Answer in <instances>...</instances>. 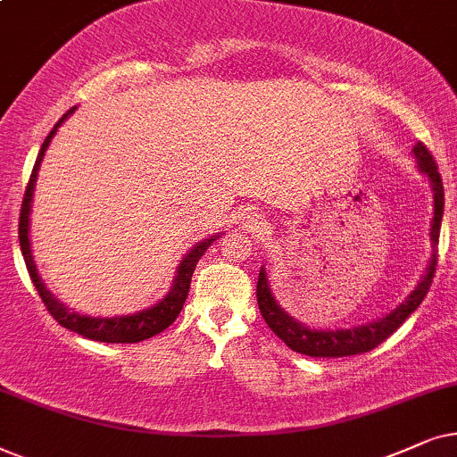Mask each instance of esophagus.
<instances>
[{
	"label": "esophagus",
	"mask_w": 457,
	"mask_h": 457,
	"mask_svg": "<svg viewBox=\"0 0 457 457\" xmlns=\"http://www.w3.org/2000/svg\"><path fill=\"white\" fill-rule=\"evenodd\" d=\"M261 223H263V221H261V219H259L257 215H253V217L248 215V217H246V228H248V229H259Z\"/></svg>",
	"instance_id": "1"
}]
</instances>
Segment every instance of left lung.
I'll return each instance as SVG.
<instances>
[{"label":"left lung","instance_id":"left-lung-1","mask_svg":"<svg viewBox=\"0 0 457 457\" xmlns=\"http://www.w3.org/2000/svg\"><path fill=\"white\" fill-rule=\"evenodd\" d=\"M413 154L418 158V165L422 169V173H427L435 187V219H433V242L435 246L439 245V234H441V219H443V204H445V190H443V179L436 167L433 154L422 142L413 145ZM436 270V253L430 261L427 276L422 278V282L418 284V288L407 296L405 303L401 307L395 309L393 313H388L386 318L376 320L372 324L351 328V330H337V332H324V330H309V328L296 324L295 320L288 318L276 301H273L270 284H267L265 270L261 267L259 282H257V303L261 309V315L267 321V326L276 332V337L284 340L292 351L303 353L309 357H346V355H360V353L372 351L374 346H378L382 340H386L410 315L420 307V303L424 301L427 292L433 284Z\"/></svg>","mask_w":457,"mask_h":457}]
</instances>
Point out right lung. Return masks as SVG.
<instances>
[{
	"instance_id": "add662e5",
	"label": "right lung",
	"mask_w": 457,
	"mask_h": 457,
	"mask_svg": "<svg viewBox=\"0 0 457 457\" xmlns=\"http://www.w3.org/2000/svg\"><path fill=\"white\" fill-rule=\"evenodd\" d=\"M72 112H75V108L66 111L62 114V119L54 125V129L47 133L46 142L39 150L37 161H35L33 171H30L27 190H24L21 219H18V238H21V251H22L24 263H27L30 282H33L35 288H37L46 309L50 312L52 318L56 320L60 326L66 328V330L81 334V337H85V338L100 340V343H139V340L152 338V337H156V334H161L165 328H169L175 320H178L181 307H184V303H186L187 290H190L192 273H194V270H196V263L215 238L200 242L198 246H194L192 251L186 254V259L179 263L178 278H175L173 288L169 290V295L161 303H158L156 307L145 309V312H142V313L123 315V318H87V315H79V313L69 312L62 303H58L56 299H54V296L50 295V290H46L44 282H41L37 267H35L33 254H30L29 212H30V198H33V187H35V179H37L41 158H44L46 148L50 145V139L54 137V133H56L60 123H62V120Z\"/></svg>"
}]
</instances>
